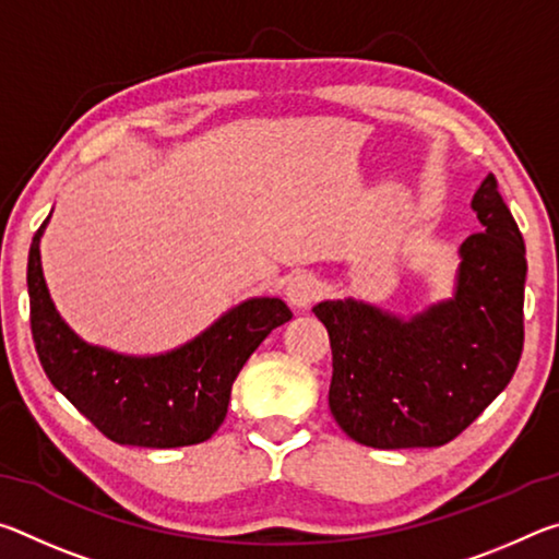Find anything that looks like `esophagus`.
Masks as SVG:
<instances>
[{"mask_svg":"<svg viewBox=\"0 0 559 559\" xmlns=\"http://www.w3.org/2000/svg\"><path fill=\"white\" fill-rule=\"evenodd\" d=\"M318 296V281L310 276V273H296L290 276L286 283V298L290 300L293 308L306 310L310 308V302Z\"/></svg>","mask_w":559,"mask_h":559,"instance_id":"obj_1","label":"esophagus"}]
</instances>
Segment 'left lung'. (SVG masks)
Masks as SVG:
<instances>
[{
  "label": "left lung",
  "mask_w": 559,
  "mask_h": 559,
  "mask_svg": "<svg viewBox=\"0 0 559 559\" xmlns=\"http://www.w3.org/2000/svg\"><path fill=\"white\" fill-rule=\"evenodd\" d=\"M471 210L480 231L461 243L451 298L406 318L355 298L313 308L333 347L330 412L357 443L443 447L513 380L523 353L525 243L493 175Z\"/></svg>",
  "instance_id": "8db88e82"
}]
</instances>
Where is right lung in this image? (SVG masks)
Here are the masks:
<instances>
[{"mask_svg": "<svg viewBox=\"0 0 559 559\" xmlns=\"http://www.w3.org/2000/svg\"><path fill=\"white\" fill-rule=\"evenodd\" d=\"M29 249L32 335L51 384L93 427L122 447L177 449L212 439L229 406L231 384L273 328L288 323L281 298H249L189 343L159 355H122L91 345L56 310L41 269V236Z\"/></svg>", "mask_w": 559, "mask_h": 559, "instance_id": "right-lung-1", "label": "right lung"}]
</instances>
